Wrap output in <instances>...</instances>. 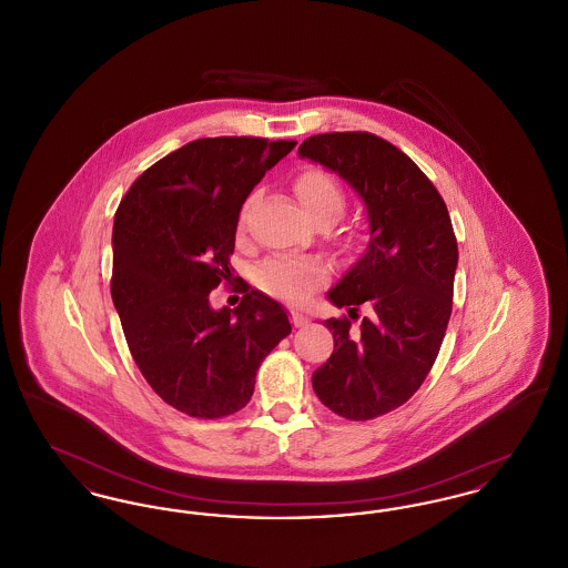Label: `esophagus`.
<instances>
[{
    "label": "esophagus",
    "instance_id": "esophagus-1",
    "mask_svg": "<svg viewBox=\"0 0 568 568\" xmlns=\"http://www.w3.org/2000/svg\"><path fill=\"white\" fill-rule=\"evenodd\" d=\"M292 324L296 325V327H302V325L306 324V320L302 315H297V313H292Z\"/></svg>",
    "mask_w": 568,
    "mask_h": 568
}]
</instances>
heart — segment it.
Masks as SVG:
<instances>
[{"mask_svg":"<svg viewBox=\"0 0 568 568\" xmlns=\"http://www.w3.org/2000/svg\"><path fill=\"white\" fill-rule=\"evenodd\" d=\"M300 204L315 221L334 223L343 215L347 204V193L343 183L322 165H308L294 179ZM243 227V216L241 223ZM327 276V268L317 260H296V257H271L257 272V285L272 296L300 300L313 292Z\"/></svg>","mask_w":568,"mask_h":568,"instance_id":"heart-1","label":"heart"}]
</instances>
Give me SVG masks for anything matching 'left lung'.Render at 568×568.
Listing matches in <instances>:
<instances>
[{"instance_id": "8db88e82", "label": "left lung", "mask_w": 568, "mask_h": 568, "mask_svg": "<svg viewBox=\"0 0 568 568\" xmlns=\"http://www.w3.org/2000/svg\"><path fill=\"white\" fill-rule=\"evenodd\" d=\"M297 153L338 172L368 211L371 244L327 294L349 315L324 322L334 352L313 389L345 419H375L405 405L438 355L454 306V225L433 181L381 135H311Z\"/></svg>"}]
</instances>
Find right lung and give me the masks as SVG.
<instances>
[{
	"label": "right lung",
	"instance_id": "obj_1",
	"mask_svg": "<svg viewBox=\"0 0 568 568\" xmlns=\"http://www.w3.org/2000/svg\"><path fill=\"white\" fill-rule=\"evenodd\" d=\"M296 140L200 138L153 163L121 200L112 227L110 294L142 377L176 410L221 419L253 396L264 357L292 332L260 290L213 311L232 278L244 200Z\"/></svg>",
	"mask_w": 568,
	"mask_h": 568
}]
</instances>
